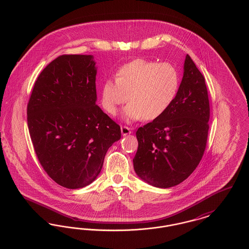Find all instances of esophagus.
Returning <instances> with one entry per match:
<instances>
[{
  "label": "esophagus",
  "mask_w": 249,
  "mask_h": 249,
  "mask_svg": "<svg viewBox=\"0 0 249 249\" xmlns=\"http://www.w3.org/2000/svg\"><path fill=\"white\" fill-rule=\"evenodd\" d=\"M130 132H131V130H130L129 127H127V126H121V133H122V135L130 134Z\"/></svg>",
  "instance_id": "obj_1"
}]
</instances>
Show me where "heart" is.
I'll return each mask as SVG.
<instances>
[{"instance_id":"1","label":"heart","mask_w":249,"mask_h":249,"mask_svg":"<svg viewBox=\"0 0 249 249\" xmlns=\"http://www.w3.org/2000/svg\"><path fill=\"white\" fill-rule=\"evenodd\" d=\"M178 87V71L171 63L133 59L119 68L116 79L103 83L102 106L114 116L128 100L126 119L150 121L160 118L172 105Z\"/></svg>"}]
</instances>
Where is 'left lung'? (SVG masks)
I'll use <instances>...</instances> for the list:
<instances>
[{"label":"left lung","mask_w":249,"mask_h":249,"mask_svg":"<svg viewBox=\"0 0 249 249\" xmlns=\"http://www.w3.org/2000/svg\"><path fill=\"white\" fill-rule=\"evenodd\" d=\"M210 106L204 76L187 55L184 74L172 105L136 131L135 173L157 188L177 186L190 177L204 153Z\"/></svg>","instance_id":"1"}]
</instances>
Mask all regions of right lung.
Listing matches in <instances>:
<instances>
[{"mask_svg": "<svg viewBox=\"0 0 249 249\" xmlns=\"http://www.w3.org/2000/svg\"><path fill=\"white\" fill-rule=\"evenodd\" d=\"M91 55H61L40 72L27 106L36 156L57 184L75 190L100 174L119 124L96 105Z\"/></svg>", "mask_w": 249, "mask_h": 249, "instance_id": "obj_1", "label": "right lung"}]
</instances>
